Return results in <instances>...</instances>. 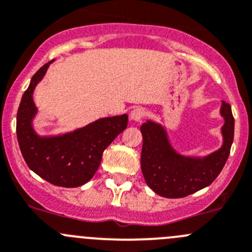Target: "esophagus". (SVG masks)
<instances>
[{"instance_id": "obj_1", "label": "esophagus", "mask_w": 252, "mask_h": 252, "mask_svg": "<svg viewBox=\"0 0 252 252\" xmlns=\"http://www.w3.org/2000/svg\"><path fill=\"white\" fill-rule=\"evenodd\" d=\"M130 117L131 120H133V121H142V119L145 117V110L142 109V107H135V109L131 111L130 114Z\"/></svg>"}]
</instances>
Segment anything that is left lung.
<instances>
[{
    "mask_svg": "<svg viewBox=\"0 0 252 252\" xmlns=\"http://www.w3.org/2000/svg\"><path fill=\"white\" fill-rule=\"evenodd\" d=\"M221 115L224 143L208 157H183L173 151L160 125L147 121L141 126L143 136L141 168L147 186L164 198H183L205 188L215 181L230 155L234 140V116L231 106L222 101Z\"/></svg>",
    "mask_w": 252,
    "mask_h": 252,
    "instance_id": "8db88e82",
    "label": "left lung"
}]
</instances>
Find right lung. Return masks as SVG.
I'll return each instance as SVG.
<instances>
[{
    "instance_id": "1",
    "label": "right lung",
    "mask_w": 252,
    "mask_h": 252,
    "mask_svg": "<svg viewBox=\"0 0 252 252\" xmlns=\"http://www.w3.org/2000/svg\"><path fill=\"white\" fill-rule=\"evenodd\" d=\"M52 62L33 75L23 94L17 111V138L26 163L34 173L54 186L74 188L93 178L105 148L127 127L128 116L105 117L56 137L38 136L32 127V119L37 112L33 92Z\"/></svg>"
}]
</instances>
